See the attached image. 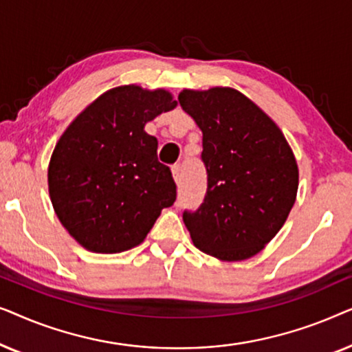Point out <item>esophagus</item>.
Listing matches in <instances>:
<instances>
[{
    "instance_id": "34e87169",
    "label": "esophagus",
    "mask_w": 352,
    "mask_h": 352,
    "mask_svg": "<svg viewBox=\"0 0 352 352\" xmlns=\"http://www.w3.org/2000/svg\"><path fill=\"white\" fill-rule=\"evenodd\" d=\"M171 173H173V179H175V182L177 186L181 184L182 181V173H181V166L179 165H175L171 168Z\"/></svg>"
}]
</instances>
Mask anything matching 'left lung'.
<instances>
[{
  "instance_id": "left-lung-1",
  "label": "left lung",
  "mask_w": 352,
  "mask_h": 352,
  "mask_svg": "<svg viewBox=\"0 0 352 352\" xmlns=\"http://www.w3.org/2000/svg\"><path fill=\"white\" fill-rule=\"evenodd\" d=\"M179 104L201 129L208 175L204 204L182 219L194 245L221 261L261 252L295 205L298 165L280 128L234 88L182 89Z\"/></svg>"
}]
</instances>
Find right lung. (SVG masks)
Masks as SVG:
<instances>
[{"mask_svg":"<svg viewBox=\"0 0 352 352\" xmlns=\"http://www.w3.org/2000/svg\"><path fill=\"white\" fill-rule=\"evenodd\" d=\"M177 105L166 89L117 86L69 124L52 152L47 187L57 218L81 247L122 253L147 237L176 200L170 168L157 160V138L144 131Z\"/></svg>","mask_w":352,"mask_h":352,"instance_id":"right-lung-1","label":"right lung"}]
</instances>
